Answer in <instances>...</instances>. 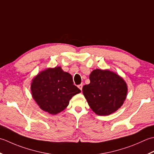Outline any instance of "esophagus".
Segmentation results:
<instances>
[{
	"instance_id": "esophagus-1",
	"label": "esophagus",
	"mask_w": 154,
	"mask_h": 154,
	"mask_svg": "<svg viewBox=\"0 0 154 154\" xmlns=\"http://www.w3.org/2000/svg\"><path fill=\"white\" fill-rule=\"evenodd\" d=\"M78 88H79L81 91H82V87H83V84H79V85L78 86Z\"/></svg>"
}]
</instances>
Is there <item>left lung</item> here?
I'll return each mask as SVG.
<instances>
[{
    "instance_id": "8db88e82",
    "label": "left lung",
    "mask_w": 154,
    "mask_h": 154,
    "mask_svg": "<svg viewBox=\"0 0 154 154\" xmlns=\"http://www.w3.org/2000/svg\"><path fill=\"white\" fill-rule=\"evenodd\" d=\"M90 83L82 91L91 109L99 116L112 114L123 104L127 95L124 80L113 72L96 69L90 75Z\"/></svg>"
}]
</instances>
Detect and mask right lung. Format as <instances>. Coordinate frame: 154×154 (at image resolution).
I'll return each instance as SVG.
<instances>
[{
  "label": "right lung",
  "instance_id": "add662e5",
  "mask_svg": "<svg viewBox=\"0 0 154 154\" xmlns=\"http://www.w3.org/2000/svg\"><path fill=\"white\" fill-rule=\"evenodd\" d=\"M33 98L42 110L56 114L67 107L73 96L80 93L72 77L60 67L48 68L38 74L31 84Z\"/></svg>",
  "mask_w": 154,
  "mask_h": 154
}]
</instances>
